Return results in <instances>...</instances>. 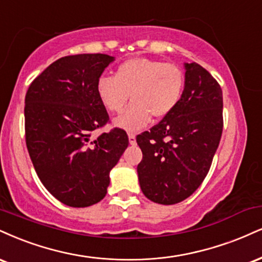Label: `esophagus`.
<instances>
[{
	"mask_svg": "<svg viewBox=\"0 0 262 262\" xmlns=\"http://www.w3.org/2000/svg\"><path fill=\"white\" fill-rule=\"evenodd\" d=\"M128 138H129V144H130V145L137 144V139H135V134L134 133H129Z\"/></svg>",
	"mask_w": 262,
	"mask_h": 262,
	"instance_id": "esophagus-1",
	"label": "esophagus"
}]
</instances>
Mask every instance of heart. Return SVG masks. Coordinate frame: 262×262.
<instances>
[{"label": "heart", "mask_w": 262, "mask_h": 262, "mask_svg": "<svg viewBox=\"0 0 262 262\" xmlns=\"http://www.w3.org/2000/svg\"><path fill=\"white\" fill-rule=\"evenodd\" d=\"M185 86L184 71L159 59L135 57L124 61L115 75H102L96 83L97 96L111 113H121L129 97L133 103L116 119V125L128 132L146 127L151 121L165 118L177 107Z\"/></svg>", "instance_id": "obj_1"}]
</instances>
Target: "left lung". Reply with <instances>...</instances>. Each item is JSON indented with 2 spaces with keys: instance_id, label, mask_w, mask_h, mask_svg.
Segmentation results:
<instances>
[{
  "instance_id": "left-lung-1",
  "label": "left lung",
  "mask_w": 262,
  "mask_h": 262,
  "mask_svg": "<svg viewBox=\"0 0 262 262\" xmlns=\"http://www.w3.org/2000/svg\"><path fill=\"white\" fill-rule=\"evenodd\" d=\"M185 86L173 111L137 137L138 165L147 199L173 205L190 196L210 171L223 129L222 89L198 63H185Z\"/></svg>"
}]
</instances>
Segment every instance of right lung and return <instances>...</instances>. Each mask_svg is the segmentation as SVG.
I'll return each mask as SVG.
<instances>
[{
  "instance_id": "right-lung-1",
  "label": "right lung",
  "mask_w": 262,
  "mask_h": 262,
  "mask_svg": "<svg viewBox=\"0 0 262 262\" xmlns=\"http://www.w3.org/2000/svg\"><path fill=\"white\" fill-rule=\"evenodd\" d=\"M103 53L66 56L31 81L25 95V143L41 183L67 206L86 207L105 198L110 171L127 149L121 128L110 122L96 83L113 61Z\"/></svg>"
}]
</instances>
